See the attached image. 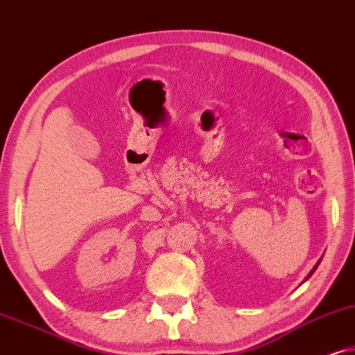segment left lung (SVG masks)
Returning a JSON list of instances; mask_svg holds the SVG:
<instances>
[{"label":"left lung","mask_w":355,"mask_h":355,"mask_svg":"<svg viewBox=\"0 0 355 355\" xmlns=\"http://www.w3.org/2000/svg\"><path fill=\"white\" fill-rule=\"evenodd\" d=\"M318 264H320V263H316V266H318ZM316 266H315V268H313V269H311V272H310V274H309V276H306V279H309V277H310V276H311V274H313V271H315V269H316Z\"/></svg>","instance_id":"8db88e82"}]
</instances>
